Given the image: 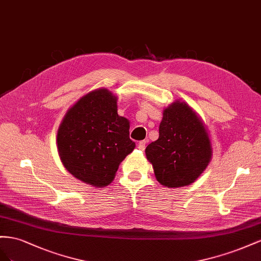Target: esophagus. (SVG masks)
I'll use <instances>...</instances> for the list:
<instances>
[{"mask_svg": "<svg viewBox=\"0 0 261 261\" xmlns=\"http://www.w3.org/2000/svg\"><path fill=\"white\" fill-rule=\"evenodd\" d=\"M145 145H146V141H140V142L138 143V148L141 151H144L145 150Z\"/></svg>", "mask_w": 261, "mask_h": 261, "instance_id": "obj_1", "label": "esophagus"}]
</instances>
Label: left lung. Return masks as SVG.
Here are the masks:
<instances>
[{"label": "left lung", "instance_id": "1", "mask_svg": "<svg viewBox=\"0 0 261 261\" xmlns=\"http://www.w3.org/2000/svg\"><path fill=\"white\" fill-rule=\"evenodd\" d=\"M156 179L169 188L195 181L211 160V144L202 122L186 102L176 101L163 113L159 139L145 148Z\"/></svg>", "mask_w": 261, "mask_h": 261}]
</instances>
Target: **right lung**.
Instances as JSON below:
<instances>
[{"instance_id":"1","label":"right lung","mask_w":261,"mask_h":261,"mask_svg":"<svg viewBox=\"0 0 261 261\" xmlns=\"http://www.w3.org/2000/svg\"><path fill=\"white\" fill-rule=\"evenodd\" d=\"M129 120L117 113V97L100 88L69 109L58 130L62 164L85 184L103 187L114 180L119 164L136 147Z\"/></svg>"}]
</instances>
